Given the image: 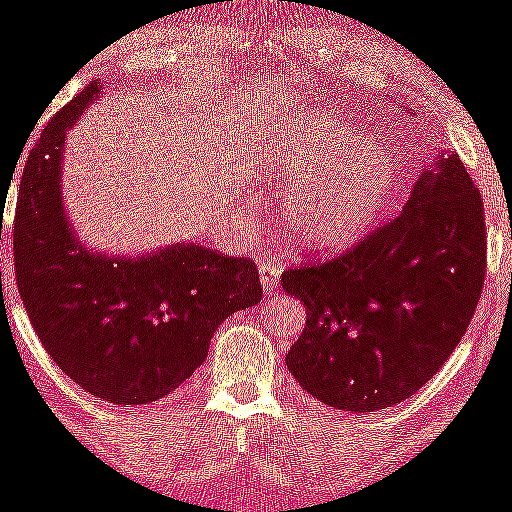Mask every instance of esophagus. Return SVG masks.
Segmentation results:
<instances>
[{
  "label": "esophagus",
  "instance_id": "esophagus-1",
  "mask_svg": "<svg viewBox=\"0 0 512 512\" xmlns=\"http://www.w3.org/2000/svg\"><path fill=\"white\" fill-rule=\"evenodd\" d=\"M279 272H282V267H279L277 262H270V260H262L260 262L262 292H265V294H277V289H279Z\"/></svg>",
  "mask_w": 512,
  "mask_h": 512
}]
</instances>
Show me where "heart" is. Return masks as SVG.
<instances>
[{
    "label": "heart",
    "instance_id": "heart-1",
    "mask_svg": "<svg viewBox=\"0 0 512 512\" xmlns=\"http://www.w3.org/2000/svg\"><path fill=\"white\" fill-rule=\"evenodd\" d=\"M348 129L306 120L274 139L260 159L262 179L289 198L284 228L311 250H341L370 230L390 191L378 149L355 154Z\"/></svg>",
    "mask_w": 512,
    "mask_h": 512
}]
</instances>
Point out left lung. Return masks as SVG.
Returning <instances> with one entry per match:
<instances>
[{
  "label": "left lung",
  "instance_id": "1",
  "mask_svg": "<svg viewBox=\"0 0 512 512\" xmlns=\"http://www.w3.org/2000/svg\"><path fill=\"white\" fill-rule=\"evenodd\" d=\"M486 279L483 201L464 161L439 154L400 215L324 265L282 274L306 326L287 368L333 410L378 412L439 373Z\"/></svg>",
  "mask_w": 512,
  "mask_h": 512
}]
</instances>
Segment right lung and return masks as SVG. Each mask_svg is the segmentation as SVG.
I'll list each match as a JSON object with an SVG mask.
<instances>
[{
    "mask_svg": "<svg viewBox=\"0 0 512 512\" xmlns=\"http://www.w3.org/2000/svg\"><path fill=\"white\" fill-rule=\"evenodd\" d=\"M90 83L31 149L19 184L14 267L34 331L58 368L112 405H149L206 360L215 328L262 299L247 257L176 242L147 255H105L75 235L63 206L66 134L98 100Z\"/></svg>",
    "mask_w": 512,
    "mask_h": 512,
    "instance_id": "1",
    "label": "right lung"
}]
</instances>
